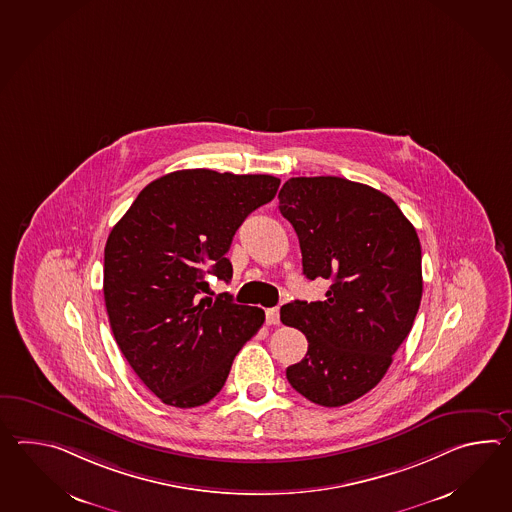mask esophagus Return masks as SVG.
<instances>
[{"label": "esophagus", "instance_id": "esophagus-1", "mask_svg": "<svg viewBox=\"0 0 512 512\" xmlns=\"http://www.w3.org/2000/svg\"><path fill=\"white\" fill-rule=\"evenodd\" d=\"M266 323L268 325H279V308H268L266 310Z\"/></svg>", "mask_w": 512, "mask_h": 512}]
</instances>
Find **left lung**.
I'll list each match as a JSON object with an SVG mask.
<instances>
[{
  "label": "left lung",
  "instance_id": "1",
  "mask_svg": "<svg viewBox=\"0 0 512 512\" xmlns=\"http://www.w3.org/2000/svg\"><path fill=\"white\" fill-rule=\"evenodd\" d=\"M279 211L296 229L307 279L329 281L323 301L281 308L284 325L308 340L286 378L318 406H345L384 378L413 327L421 242L387 194L338 176L290 178Z\"/></svg>",
  "mask_w": 512,
  "mask_h": 512
}]
</instances>
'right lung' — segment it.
Returning a JSON list of instances; mask_svg holds the SVG:
<instances>
[{
    "label": "right lung",
    "mask_w": 512,
    "mask_h": 512,
    "mask_svg": "<svg viewBox=\"0 0 512 512\" xmlns=\"http://www.w3.org/2000/svg\"><path fill=\"white\" fill-rule=\"evenodd\" d=\"M270 174L187 169L148 183L104 248V303L115 341L141 382L174 408L207 404L264 310L204 297L209 273L229 281L240 224L268 204Z\"/></svg>",
    "instance_id": "obj_1"
}]
</instances>
